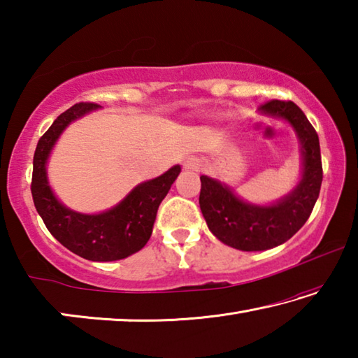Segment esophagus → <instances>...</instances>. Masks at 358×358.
I'll return each mask as SVG.
<instances>
[{
    "instance_id": "1",
    "label": "esophagus",
    "mask_w": 358,
    "mask_h": 358,
    "mask_svg": "<svg viewBox=\"0 0 358 358\" xmlns=\"http://www.w3.org/2000/svg\"><path fill=\"white\" fill-rule=\"evenodd\" d=\"M183 167L186 171H192V172H199L202 169V161L199 159V157H187L185 161Z\"/></svg>"
}]
</instances>
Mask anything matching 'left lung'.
Here are the masks:
<instances>
[{"mask_svg":"<svg viewBox=\"0 0 358 358\" xmlns=\"http://www.w3.org/2000/svg\"><path fill=\"white\" fill-rule=\"evenodd\" d=\"M260 110L287 120L299 134L303 175L299 186L281 202L257 207L241 202L220 181L201 177L202 215L208 229L222 243L241 251H264L287 241L308 221L322 185V161L316 129L292 101L271 99Z\"/></svg>","mask_w":358,"mask_h":358,"instance_id":"8db88e82","label":"left lung"}]
</instances>
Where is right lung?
<instances>
[{
    "label": "right lung",
    "instance_id": "add662e5",
    "mask_svg": "<svg viewBox=\"0 0 358 358\" xmlns=\"http://www.w3.org/2000/svg\"><path fill=\"white\" fill-rule=\"evenodd\" d=\"M98 107L94 102H78L59 115L39 138L33 159L31 194L45 227L59 243L83 259L107 262L128 257L147 245L159 203L181 169L175 166L161 177L138 185L123 202L106 213L82 215L63 207L47 183L48 153L71 121Z\"/></svg>",
    "mask_w": 358,
    "mask_h": 358
}]
</instances>
